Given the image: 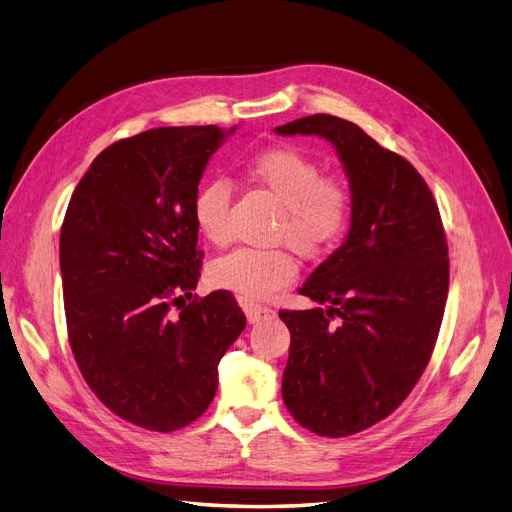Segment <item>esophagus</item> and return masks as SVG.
<instances>
[{
	"instance_id": "esophagus-1",
	"label": "esophagus",
	"mask_w": 512,
	"mask_h": 512,
	"mask_svg": "<svg viewBox=\"0 0 512 512\" xmlns=\"http://www.w3.org/2000/svg\"><path fill=\"white\" fill-rule=\"evenodd\" d=\"M243 309H245L247 322H250V324H256L260 320H267V318L275 316L273 307H265V305H258V303H245Z\"/></svg>"
}]
</instances>
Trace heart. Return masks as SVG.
<instances>
[{
  "instance_id": "obj_1",
  "label": "heart",
  "mask_w": 512,
  "mask_h": 512,
  "mask_svg": "<svg viewBox=\"0 0 512 512\" xmlns=\"http://www.w3.org/2000/svg\"><path fill=\"white\" fill-rule=\"evenodd\" d=\"M245 177L282 205L275 241H286L303 258H316L342 239L350 222V194L342 183L324 179L316 160L292 147L260 151L245 162ZM230 188L209 181L194 196L196 228L209 243L230 239ZM297 275V262L286 250H241L218 258L209 269L211 282L243 299H267Z\"/></svg>"
}]
</instances>
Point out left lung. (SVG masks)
Segmentation results:
<instances>
[{"instance_id": "1", "label": "left lung", "mask_w": 512, "mask_h": 512, "mask_svg": "<svg viewBox=\"0 0 512 512\" xmlns=\"http://www.w3.org/2000/svg\"><path fill=\"white\" fill-rule=\"evenodd\" d=\"M275 132L329 141L350 183L348 237L299 288L318 307L280 312L288 412L318 436L344 438L389 416L429 363L448 294L444 228L416 168L356 123L312 115Z\"/></svg>"}]
</instances>
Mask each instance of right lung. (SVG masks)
Masks as SVG:
<instances>
[{
    "label": "right lung",
    "instance_id": "1",
    "mask_svg": "<svg viewBox=\"0 0 512 512\" xmlns=\"http://www.w3.org/2000/svg\"><path fill=\"white\" fill-rule=\"evenodd\" d=\"M232 132L156 128L113 143L76 185L61 226L76 365L108 410L151 431L181 429L209 408L220 359L245 329L226 290L183 301L203 260L194 196Z\"/></svg>",
    "mask_w": 512,
    "mask_h": 512
}]
</instances>
